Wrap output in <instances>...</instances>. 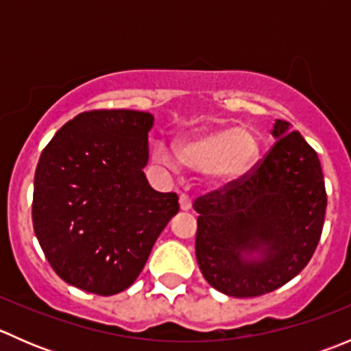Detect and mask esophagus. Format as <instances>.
I'll return each instance as SVG.
<instances>
[{
    "mask_svg": "<svg viewBox=\"0 0 351 351\" xmlns=\"http://www.w3.org/2000/svg\"><path fill=\"white\" fill-rule=\"evenodd\" d=\"M180 208H182V210H190V208H192V200H190V197L185 195V193L180 195Z\"/></svg>",
    "mask_w": 351,
    "mask_h": 351,
    "instance_id": "34e87169",
    "label": "esophagus"
}]
</instances>
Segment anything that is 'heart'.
Returning a JSON list of instances; mask_svg holds the SVG:
<instances>
[{
    "label": "heart",
    "instance_id": "b5f03b06",
    "mask_svg": "<svg viewBox=\"0 0 351 351\" xmlns=\"http://www.w3.org/2000/svg\"><path fill=\"white\" fill-rule=\"evenodd\" d=\"M260 154V141L251 129H214L197 134L178 144V158L166 144L159 143L154 156L159 165L176 171L180 166L205 171L215 185L243 178ZM180 161L178 162V159Z\"/></svg>",
    "mask_w": 351,
    "mask_h": 351
}]
</instances>
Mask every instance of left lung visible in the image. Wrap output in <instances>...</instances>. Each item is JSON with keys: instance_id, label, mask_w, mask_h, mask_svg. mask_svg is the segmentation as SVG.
I'll return each instance as SVG.
<instances>
[{"instance_id": "8db88e82", "label": "left lung", "mask_w": 351, "mask_h": 351, "mask_svg": "<svg viewBox=\"0 0 351 351\" xmlns=\"http://www.w3.org/2000/svg\"><path fill=\"white\" fill-rule=\"evenodd\" d=\"M271 137L250 175L193 204L198 267L226 295L285 285L309 263L323 231L328 202L316 151L285 120H275Z\"/></svg>"}]
</instances>
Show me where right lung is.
Masks as SVG:
<instances>
[{"instance_id":"1","label":"right lung","mask_w":351,"mask_h":351,"mask_svg":"<svg viewBox=\"0 0 351 351\" xmlns=\"http://www.w3.org/2000/svg\"><path fill=\"white\" fill-rule=\"evenodd\" d=\"M153 125L147 112L93 110L64 123L42 151L32 221L69 285L98 295L125 290L178 214L176 193L156 192L144 175Z\"/></svg>"}]
</instances>
